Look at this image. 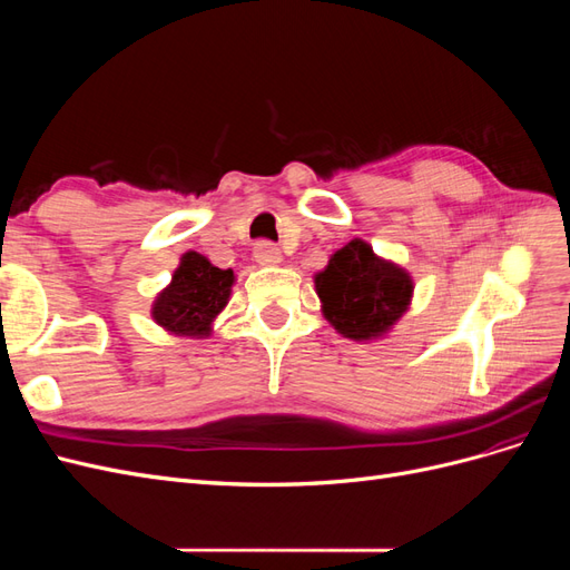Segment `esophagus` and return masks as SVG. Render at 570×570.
Wrapping results in <instances>:
<instances>
[{"label": "esophagus", "instance_id": "1", "mask_svg": "<svg viewBox=\"0 0 570 570\" xmlns=\"http://www.w3.org/2000/svg\"><path fill=\"white\" fill-rule=\"evenodd\" d=\"M254 258L262 266H275V264H281V249L275 247L273 243H268V239H262V243H256V247H254Z\"/></svg>", "mask_w": 570, "mask_h": 570}]
</instances>
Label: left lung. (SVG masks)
I'll use <instances>...</instances> for the list:
<instances>
[{
	"mask_svg": "<svg viewBox=\"0 0 570 570\" xmlns=\"http://www.w3.org/2000/svg\"><path fill=\"white\" fill-rule=\"evenodd\" d=\"M316 292L337 333L371 340L402 318L413 285L400 266L377 258L364 239H352L316 275Z\"/></svg>",
	"mask_w": 570,
	"mask_h": 570,
	"instance_id": "8db88e82",
	"label": "left lung"
}]
</instances>
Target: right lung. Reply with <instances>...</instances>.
Returning a JSON list of instances; mask_svg holds the SVG:
<instances>
[{
    "label": "right lung",
    "mask_w": 570,
    "mask_h": 570,
    "mask_svg": "<svg viewBox=\"0 0 570 570\" xmlns=\"http://www.w3.org/2000/svg\"><path fill=\"white\" fill-rule=\"evenodd\" d=\"M235 275L214 266L209 258L187 252L174 273V281L154 302L151 316L176 335H209L212 321L228 304Z\"/></svg>",
    "instance_id": "1"
}]
</instances>
